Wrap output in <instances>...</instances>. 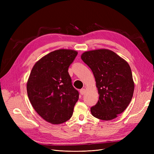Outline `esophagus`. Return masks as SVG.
Segmentation results:
<instances>
[{
	"label": "esophagus",
	"mask_w": 154,
	"mask_h": 154,
	"mask_svg": "<svg viewBox=\"0 0 154 154\" xmlns=\"http://www.w3.org/2000/svg\"><path fill=\"white\" fill-rule=\"evenodd\" d=\"M80 94L82 95H83V94H85V88H82V89H80Z\"/></svg>",
	"instance_id": "obj_1"
}]
</instances>
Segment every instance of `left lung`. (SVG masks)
<instances>
[{
    "label": "left lung",
    "mask_w": 154,
    "mask_h": 154,
    "mask_svg": "<svg viewBox=\"0 0 154 154\" xmlns=\"http://www.w3.org/2000/svg\"><path fill=\"white\" fill-rule=\"evenodd\" d=\"M81 58L92 70L99 94L98 101L91 108L92 115L103 121L117 118L127 109L134 94V82L129 64L106 49L85 51Z\"/></svg>",
    "instance_id": "8db88e82"
}]
</instances>
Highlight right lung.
Segmentation results:
<instances>
[{
    "label": "right lung",
    "mask_w": 154,
    "mask_h": 154,
    "mask_svg": "<svg viewBox=\"0 0 154 154\" xmlns=\"http://www.w3.org/2000/svg\"><path fill=\"white\" fill-rule=\"evenodd\" d=\"M76 51L55 50L37 61L27 82V92L35 111L53 125L67 122L73 113L79 93L72 85L68 69Z\"/></svg>",
    "instance_id": "1"
}]
</instances>
